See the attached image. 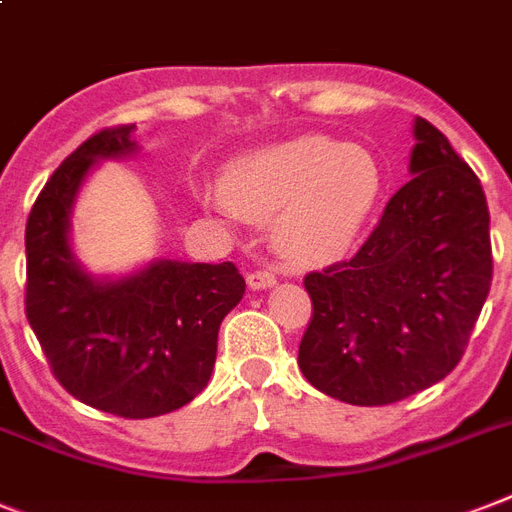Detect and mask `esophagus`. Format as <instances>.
I'll use <instances>...</instances> for the list:
<instances>
[{"label":"esophagus","instance_id":"1","mask_svg":"<svg viewBox=\"0 0 512 512\" xmlns=\"http://www.w3.org/2000/svg\"><path fill=\"white\" fill-rule=\"evenodd\" d=\"M247 284L249 289H255V292H263V289H270V286L276 284V273L270 268L265 270H252L247 276Z\"/></svg>","mask_w":512,"mask_h":512}]
</instances>
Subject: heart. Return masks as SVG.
Segmentation results:
<instances>
[{
	"label": "heart",
	"mask_w": 512,
	"mask_h": 512,
	"mask_svg": "<svg viewBox=\"0 0 512 512\" xmlns=\"http://www.w3.org/2000/svg\"><path fill=\"white\" fill-rule=\"evenodd\" d=\"M220 205L273 220L278 252L299 265L347 255L376 213L384 168L371 149L326 136H299L228 165Z\"/></svg>",
	"instance_id": "b5f03b06"
}]
</instances>
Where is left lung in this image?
Segmentation results:
<instances>
[{
  "label": "left lung",
  "instance_id": "obj_1",
  "mask_svg": "<svg viewBox=\"0 0 512 512\" xmlns=\"http://www.w3.org/2000/svg\"><path fill=\"white\" fill-rule=\"evenodd\" d=\"M410 181L355 257L305 276L313 321L299 368L318 392L389 405L460 363L492 286L484 189L429 120L415 118Z\"/></svg>",
  "mask_w": 512,
  "mask_h": 512
}]
</instances>
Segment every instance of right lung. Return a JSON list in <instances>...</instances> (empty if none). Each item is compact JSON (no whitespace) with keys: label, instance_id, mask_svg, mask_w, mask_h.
Wrapping results in <instances>:
<instances>
[{"label":"right lung","instance_id":"add662e5","mask_svg":"<svg viewBox=\"0 0 512 512\" xmlns=\"http://www.w3.org/2000/svg\"><path fill=\"white\" fill-rule=\"evenodd\" d=\"M136 126L105 128L54 170L26 226V315L52 373L76 400L120 418L191 402L215 368L218 328L244 297L234 263L152 260L94 276L73 252V207L102 160L139 152Z\"/></svg>","mask_w":512,"mask_h":512}]
</instances>
